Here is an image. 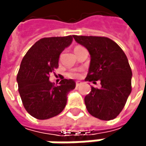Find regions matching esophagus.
<instances>
[{"label":"esophagus","instance_id":"obj_1","mask_svg":"<svg viewBox=\"0 0 146 146\" xmlns=\"http://www.w3.org/2000/svg\"><path fill=\"white\" fill-rule=\"evenodd\" d=\"M80 84H81V83H80V82H76V87L80 86Z\"/></svg>","mask_w":146,"mask_h":146}]
</instances>
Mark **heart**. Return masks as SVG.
Instances as JSON below:
<instances>
[{
	"instance_id": "b5f03b06",
	"label": "heart",
	"mask_w": 146,
	"mask_h": 146,
	"mask_svg": "<svg viewBox=\"0 0 146 146\" xmlns=\"http://www.w3.org/2000/svg\"><path fill=\"white\" fill-rule=\"evenodd\" d=\"M77 47H79V46H77ZM77 47H75V48H77ZM67 76L68 78H78L80 77V74L78 72H76V71H73V72H70V73H68Z\"/></svg>"
}]
</instances>
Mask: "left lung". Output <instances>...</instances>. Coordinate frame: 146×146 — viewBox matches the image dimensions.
I'll return each mask as SVG.
<instances>
[{"instance_id":"8db88e82","label":"left lung","mask_w":146,"mask_h":146,"mask_svg":"<svg viewBox=\"0 0 146 146\" xmlns=\"http://www.w3.org/2000/svg\"><path fill=\"white\" fill-rule=\"evenodd\" d=\"M76 42L90 54V64L86 81L101 82L100 89L91 87L84 97L90 115L109 121L123 109L132 90V71L128 58L121 47L106 37L73 35Z\"/></svg>"}]
</instances>
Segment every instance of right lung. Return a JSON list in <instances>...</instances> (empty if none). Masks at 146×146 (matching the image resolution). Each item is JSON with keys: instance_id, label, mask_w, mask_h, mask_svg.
Segmentation results:
<instances>
[{"instance_id": "right-lung-1", "label": "right lung", "mask_w": 146, "mask_h": 146, "mask_svg": "<svg viewBox=\"0 0 146 146\" xmlns=\"http://www.w3.org/2000/svg\"><path fill=\"white\" fill-rule=\"evenodd\" d=\"M72 41V35L40 39L22 60L17 76L18 91L26 111L37 119L60 114L66 106L68 94L76 86L73 79L62 78L56 86L49 81L50 73L58 68L60 54Z\"/></svg>"}]
</instances>
